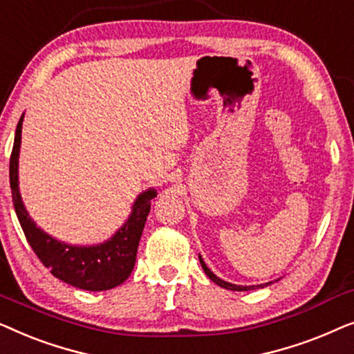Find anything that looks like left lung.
I'll return each instance as SVG.
<instances>
[{
    "label": "left lung",
    "instance_id": "obj_1",
    "mask_svg": "<svg viewBox=\"0 0 354 354\" xmlns=\"http://www.w3.org/2000/svg\"><path fill=\"white\" fill-rule=\"evenodd\" d=\"M200 263H201V268H203V270H205L206 275H207V277H209V279L212 280V282L217 283V285H219V287H222V288H227V290H234V292H246V290L264 288V287H268L269 283H272V282H269V283H261V285H250V287H246V285H235V283H229V282H225V280H222V279L217 277V275L212 274V272H211V269L207 268V266L205 264V261H203L201 256H200Z\"/></svg>",
    "mask_w": 354,
    "mask_h": 354
}]
</instances>
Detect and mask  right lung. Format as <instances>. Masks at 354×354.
<instances>
[{
	"label": "right lung",
	"instance_id": "add662e5",
	"mask_svg": "<svg viewBox=\"0 0 354 354\" xmlns=\"http://www.w3.org/2000/svg\"><path fill=\"white\" fill-rule=\"evenodd\" d=\"M22 120L24 114L19 119L16 137H14L11 161H9V182H11L14 209H16L17 219L21 222L28 245L55 277L72 287L90 290V292H103V290L118 287L132 274L140 236H142L145 222L151 207V200L156 196V190L149 188L140 193L133 203L132 214L129 216L127 222L104 243L75 246L53 239L32 221L19 192L17 172Z\"/></svg>",
	"mask_w": 354,
	"mask_h": 354
}]
</instances>
